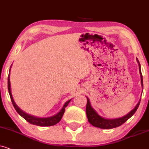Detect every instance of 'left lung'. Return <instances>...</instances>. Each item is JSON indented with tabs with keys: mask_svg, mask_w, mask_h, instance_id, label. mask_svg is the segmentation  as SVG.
I'll use <instances>...</instances> for the list:
<instances>
[{
	"mask_svg": "<svg viewBox=\"0 0 149 149\" xmlns=\"http://www.w3.org/2000/svg\"><path fill=\"white\" fill-rule=\"evenodd\" d=\"M137 62L138 63V66H139V71L140 74V78H141V85L142 87L143 88V80H142V75L141 72V67H140V64L138 61V59L136 58ZM143 91V88H142ZM87 104H86V113L87 118H88V120L90 123L96 127H99L101 129H112L117 127L125 123L129 118L132 117L133 115L134 114V113L136 112L137 109H138V106H139L140 100V99L139 102L135 108L130 111L128 114H127L125 116H122L120 118H112V119H109V118H106L101 116L100 115L98 114V113L94 110V108L91 106V104L90 103V100L87 97Z\"/></svg>",
	"mask_w": 149,
	"mask_h": 149,
	"instance_id": "left-lung-1",
	"label": "left lung"
}]
</instances>
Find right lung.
I'll list each match as a JSON object with an SVG mask.
<instances>
[{
    "label": "right lung",
    "instance_id": "obj_1",
    "mask_svg": "<svg viewBox=\"0 0 149 149\" xmlns=\"http://www.w3.org/2000/svg\"><path fill=\"white\" fill-rule=\"evenodd\" d=\"M11 66L10 67L9 76H8V91H9L10 97H11V102H12L13 107L15 108V110L17 111V112L22 117H23L25 120H26L29 123L35 125H38V126H41V127H47V126L54 125L58 123L63 117V114H64L65 110V108H66L67 105L69 104V102H71V100H72V99H71V100H69L67 101V102H65V104L63 105V108H61V110L59 111L57 114H56L52 116H50V117L39 118V117H37V116H33V115L27 114V113L24 112L23 110H22L21 109L17 106L16 104H15L14 102V100H13L12 94H11V83H10V71H11Z\"/></svg>",
    "mask_w": 149,
    "mask_h": 149
}]
</instances>
